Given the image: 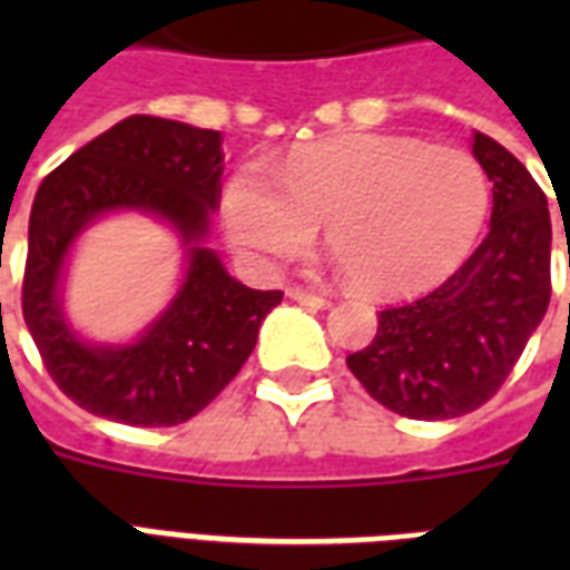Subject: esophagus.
Returning a JSON list of instances; mask_svg holds the SVG:
<instances>
[{"label": "esophagus", "mask_w": 570, "mask_h": 570, "mask_svg": "<svg viewBox=\"0 0 570 570\" xmlns=\"http://www.w3.org/2000/svg\"><path fill=\"white\" fill-rule=\"evenodd\" d=\"M289 298L298 304H304V307H328L331 304L325 295L311 293V289H298V286H295V289H289Z\"/></svg>", "instance_id": "1"}]
</instances>
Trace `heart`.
Returning <instances> with one entry per match:
<instances>
[{
	"mask_svg": "<svg viewBox=\"0 0 570 570\" xmlns=\"http://www.w3.org/2000/svg\"><path fill=\"white\" fill-rule=\"evenodd\" d=\"M491 209L476 156L407 136H348L298 150L277 174L242 163L224 189L233 245L259 266L325 239L370 293H414L468 257Z\"/></svg>",
	"mask_w": 570,
	"mask_h": 570,
	"instance_id": "b5f03b06",
	"label": "heart"
}]
</instances>
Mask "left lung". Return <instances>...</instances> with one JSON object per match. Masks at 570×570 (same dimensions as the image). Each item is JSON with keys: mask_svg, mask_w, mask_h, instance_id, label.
Wrapping results in <instances>:
<instances>
[{"mask_svg": "<svg viewBox=\"0 0 570 570\" xmlns=\"http://www.w3.org/2000/svg\"><path fill=\"white\" fill-rule=\"evenodd\" d=\"M494 183L491 230L432 293L379 313L373 343L346 357L375 402L411 420L470 414L503 387L550 304V213L532 174L473 132Z\"/></svg>", "mask_w": 570, "mask_h": 570, "instance_id": "1", "label": "left lung"}]
</instances>
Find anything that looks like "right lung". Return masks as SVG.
Instances as JSON below:
<instances>
[{
  "mask_svg": "<svg viewBox=\"0 0 570 570\" xmlns=\"http://www.w3.org/2000/svg\"><path fill=\"white\" fill-rule=\"evenodd\" d=\"M222 132L132 115L40 183L29 218L22 320L49 379L79 407L127 425H180L222 393L257 346L281 289H250L200 248L222 204ZM138 205L193 242L181 295L145 338L124 350L79 344L57 311V275L75 233L106 208Z\"/></svg>",
  "mask_w": 570,
  "mask_h": 570,
  "instance_id": "right-lung-1",
  "label": "right lung"
}]
</instances>
